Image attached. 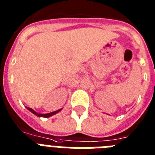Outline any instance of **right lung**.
<instances>
[{
    "label": "right lung",
    "instance_id": "1",
    "mask_svg": "<svg viewBox=\"0 0 155 155\" xmlns=\"http://www.w3.org/2000/svg\"><path fill=\"white\" fill-rule=\"evenodd\" d=\"M27 109H29V110L31 112V113H33L35 115L38 116V117H51V116L52 115H54V114H56L57 113H58L59 111L61 110V109H58V110L57 111H54V112H52V113H46V114H41V113H36L34 109H32V108H27Z\"/></svg>",
    "mask_w": 155,
    "mask_h": 155
}]
</instances>
